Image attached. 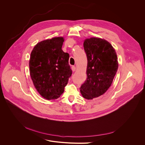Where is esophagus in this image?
Masks as SVG:
<instances>
[{
    "label": "esophagus",
    "mask_w": 145,
    "mask_h": 145,
    "mask_svg": "<svg viewBox=\"0 0 145 145\" xmlns=\"http://www.w3.org/2000/svg\"><path fill=\"white\" fill-rule=\"evenodd\" d=\"M76 67H74V66H72V70L73 72H74L76 71Z\"/></svg>",
    "instance_id": "34e87169"
}]
</instances>
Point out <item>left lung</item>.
<instances>
[{
  "label": "left lung",
  "mask_w": 145,
  "mask_h": 145,
  "mask_svg": "<svg viewBox=\"0 0 145 145\" xmlns=\"http://www.w3.org/2000/svg\"><path fill=\"white\" fill-rule=\"evenodd\" d=\"M83 46L87 57V78L80 92L84 98L93 99L110 87L118 69L117 57L112 46L101 38L87 39Z\"/></svg>",
  "instance_id": "8db88e82"
}]
</instances>
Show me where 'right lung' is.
I'll use <instances>...</instances> for the list:
<instances>
[{"label": "right lung", "instance_id": "add662e5", "mask_svg": "<svg viewBox=\"0 0 145 145\" xmlns=\"http://www.w3.org/2000/svg\"><path fill=\"white\" fill-rule=\"evenodd\" d=\"M62 37L38 43L31 52L29 63L33 84L46 99H55L63 93L72 71L69 65V55L64 52Z\"/></svg>", "mask_w": 145, "mask_h": 145}]
</instances>
